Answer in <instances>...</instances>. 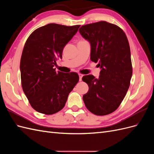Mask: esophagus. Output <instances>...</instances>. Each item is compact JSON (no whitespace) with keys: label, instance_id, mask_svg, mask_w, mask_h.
<instances>
[{"label":"esophagus","instance_id":"34e87169","mask_svg":"<svg viewBox=\"0 0 154 154\" xmlns=\"http://www.w3.org/2000/svg\"><path fill=\"white\" fill-rule=\"evenodd\" d=\"M82 77H83V75L81 74H79V80H80V82L82 80Z\"/></svg>","mask_w":154,"mask_h":154}]
</instances>
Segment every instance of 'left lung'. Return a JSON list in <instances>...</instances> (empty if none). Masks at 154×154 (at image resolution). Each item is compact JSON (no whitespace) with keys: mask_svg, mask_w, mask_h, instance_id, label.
Instances as JSON below:
<instances>
[{"mask_svg":"<svg viewBox=\"0 0 154 154\" xmlns=\"http://www.w3.org/2000/svg\"><path fill=\"white\" fill-rule=\"evenodd\" d=\"M79 32L91 44V60L100 75L83 76L88 91L83 96L87 109L97 116L113 112L123 100L132 75L127 37L119 27L105 21L82 26Z\"/></svg>","mask_w":154,"mask_h":154,"instance_id":"1","label":"left lung"}]
</instances>
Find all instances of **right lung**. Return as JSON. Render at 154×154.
<instances>
[{"instance_id":"right-lung-1","label":"right lung","mask_w":154,"mask_h":154,"mask_svg":"<svg viewBox=\"0 0 154 154\" xmlns=\"http://www.w3.org/2000/svg\"><path fill=\"white\" fill-rule=\"evenodd\" d=\"M80 26L49 24L32 32L24 45L20 64L22 89L40 113L61 110L79 80L76 72H56L54 66Z\"/></svg>"}]
</instances>
